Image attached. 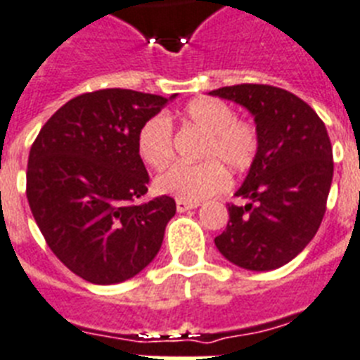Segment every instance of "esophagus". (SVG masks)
<instances>
[{
  "instance_id": "34e87169",
  "label": "esophagus",
  "mask_w": 360,
  "mask_h": 360,
  "mask_svg": "<svg viewBox=\"0 0 360 360\" xmlns=\"http://www.w3.org/2000/svg\"><path fill=\"white\" fill-rule=\"evenodd\" d=\"M175 207H177V212H185V210H190V209H195V207H200V203H190V201L177 200V201H175Z\"/></svg>"
}]
</instances>
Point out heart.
Masks as SVG:
<instances>
[{
    "instance_id": "heart-1",
    "label": "heart",
    "mask_w": 360,
    "mask_h": 360,
    "mask_svg": "<svg viewBox=\"0 0 360 360\" xmlns=\"http://www.w3.org/2000/svg\"><path fill=\"white\" fill-rule=\"evenodd\" d=\"M183 125L205 134L200 159L203 162L185 165L175 162L155 177V188L160 194L175 195L177 200L200 203L229 186L228 170L235 174L248 172L259 153V131L248 120L236 118L226 101L200 98L181 110ZM136 150L146 165L159 168L174 155V131L170 120L157 114L142 124L136 134Z\"/></svg>"
}]
</instances>
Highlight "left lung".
I'll use <instances>...</instances> for the list:
<instances>
[{
  "instance_id": "8db88e82",
  "label": "left lung",
  "mask_w": 360,
  "mask_h": 360,
  "mask_svg": "<svg viewBox=\"0 0 360 360\" xmlns=\"http://www.w3.org/2000/svg\"><path fill=\"white\" fill-rule=\"evenodd\" d=\"M210 96L242 105L255 118L259 153L229 205L226 231L214 238L221 255L253 271L276 270L300 255L326 214L333 148L309 105L270 84H235Z\"/></svg>"
}]
</instances>
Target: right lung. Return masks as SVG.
I'll use <instances>...</instances> for the list:
<instances>
[{"instance_id": "1", "label": "right lung", "mask_w": 360, "mask_h": 360, "mask_svg": "<svg viewBox=\"0 0 360 360\" xmlns=\"http://www.w3.org/2000/svg\"><path fill=\"white\" fill-rule=\"evenodd\" d=\"M175 99L125 89L81 94L31 146L27 201L49 250L94 285L127 281L159 253L175 201L136 203L150 175L136 150L146 120Z\"/></svg>"}]
</instances>
